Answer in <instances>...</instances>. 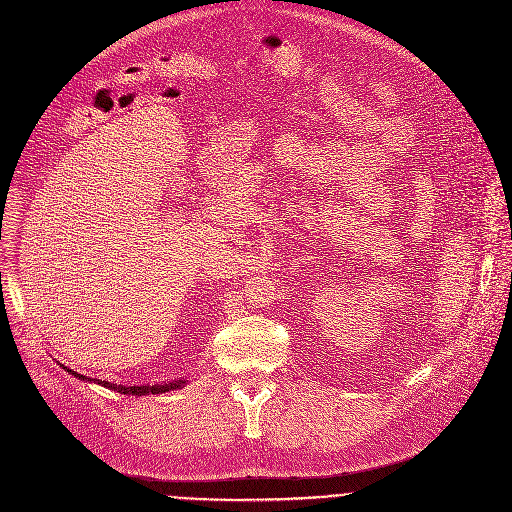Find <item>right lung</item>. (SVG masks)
<instances>
[{
	"label": "right lung",
	"instance_id": "1",
	"mask_svg": "<svg viewBox=\"0 0 512 512\" xmlns=\"http://www.w3.org/2000/svg\"><path fill=\"white\" fill-rule=\"evenodd\" d=\"M60 367H62L68 375H75V377H77V379H81V381L97 383V385L107 387V389H111V391H117V393H121V395H137V397H141V395H160V393L174 391V389H180V387H184V385H186V381H182V379H180V381L164 383V385H133V387H129V385H117V383H109V381H99V379L85 377V375H81V373H77V371H72V369L64 367V364H60Z\"/></svg>",
	"mask_w": 512,
	"mask_h": 512
}]
</instances>
